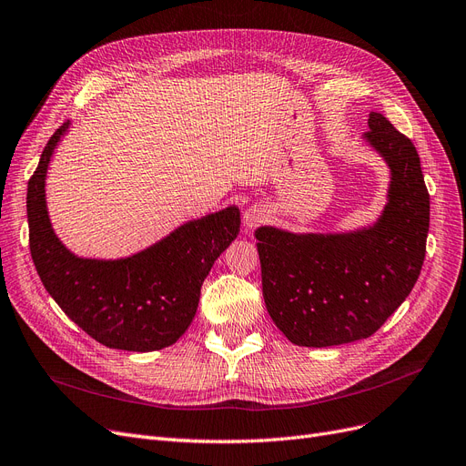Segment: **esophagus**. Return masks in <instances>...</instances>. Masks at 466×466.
Listing matches in <instances>:
<instances>
[{
	"instance_id": "1",
	"label": "esophagus",
	"mask_w": 466,
	"mask_h": 466,
	"mask_svg": "<svg viewBox=\"0 0 466 466\" xmlns=\"http://www.w3.org/2000/svg\"><path fill=\"white\" fill-rule=\"evenodd\" d=\"M267 217V211L263 209L261 205H253L249 209L244 213V227L246 230H253L257 224H261Z\"/></svg>"
}]
</instances>
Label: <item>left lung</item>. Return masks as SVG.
I'll return each mask as SVG.
<instances>
[{
	"label": "left lung",
	"mask_w": 466,
	"mask_h": 466,
	"mask_svg": "<svg viewBox=\"0 0 466 466\" xmlns=\"http://www.w3.org/2000/svg\"><path fill=\"white\" fill-rule=\"evenodd\" d=\"M390 170L372 224L343 232L255 230L263 298L279 330L301 348L372 336L415 286L426 253L430 196L419 153L380 113L360 136Z\"/></svg>",
	"instance_id": "obj_1"
}]
</instances>
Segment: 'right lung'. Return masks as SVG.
<instances>
[{
    "mask_svg": "<svg viewBox=\"0 0 466 466\" xmlns=\"http://www.w3.org/2000/svg\"><path fill=\"white\" fill-rule=\"evenodd\" d=\"M68 127L71 123H65L49 137L28 182L26 215L34 267L63 313L101 346L136 353L168 348L192 324L203 280L239 234V209L228 205L186 220L128 257L76 255L56 234L46 196L49 163Z\"/></svg>",
    "mask_w": 466,
    "mask_h": 466,
    "instance_id": "right-lung-1",
    "label": "right lung"
}]
</instances>
